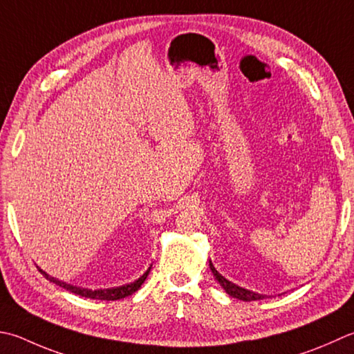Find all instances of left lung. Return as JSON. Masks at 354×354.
Instances as JSON below:
<instances>
[{
	"mask_svg": "<svg viewBox=\"0 0 354 354\" xmlns=\"http://www.w3.org/2000/svg\"><path fill=\"white\" fill-rule=\"evenodd\" d=\"M210 270H212V273H213L214 278H216V281L221 283V287H223L230 296L236 297V299L250 302V301H261V299H264V297H266V295H259V293L250 292V290L242 288V287L236 286V283H233V282H230L228 279H225L224 276L221 274V273H218V270L213 267L212 261H210Z\"/></svg>",
	"mask_w": 354,
	"mask_h": 354,
	"instance_id": "1",
	"label": "left lung"
}]
</instances>
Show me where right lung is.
Masks as SVG:
<instances>
[{
    "mask_svg": "<svg viewBox=\"0 0 354 354\" xmlns=\"http://www.w3.org/2000/svg\"><path fill=\"white\" fill-rule=\"evenodd\" d=\"M38 270H39L41 274H43L46 279H48V281L53 282V283H57V286H59L62 288L68 290V292H72L75 295H80L82 297H90V299H101V301H118V299H122V297H127L130 295H133L136 290L142 286L145 278H147V274L150 272V268H149L147 272H145L140 279L135 281V282H131V283H127V286L115 287V288H107V290H87V288L71 286V283H66V282H62V281H59L57 278H53V276H50V274H47L41 268H38Z\"/></svg>",
    "mask_w": 354,
    "mask_h": 354,
    "instance_id": "1",
    "label": "right lung"
}]
</instances>
